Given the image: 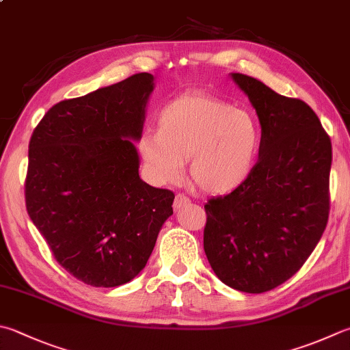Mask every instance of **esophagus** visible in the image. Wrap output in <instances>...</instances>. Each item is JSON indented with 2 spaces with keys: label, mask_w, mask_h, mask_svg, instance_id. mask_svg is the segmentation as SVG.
Listing matches in <instances>:
<instances>
[{
  "label": "esophagus",
  "mask_w": 350,
  "mask_h": 350,
  "mask_svg": "<svg viewBox=\"0 0 350 350\" xmlns=\"http://www.w3.org/2000/svg\"><path fill=\"white\" fill-rule=\"evenodd\" d=\"M189 202H190L189 196H186L184 193H178V195L175 196V201H174V208H175V210H180V208H183L184 206H187Z\"/></svg>",
  "instance_id": "obj_1"
}]
</instances>
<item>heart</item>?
<instances>
[{
    "mask_svg": "<svg viewBox=\"0 0 350 350\" xmlns=\"http://www.w3.org/2000/svg\"><path fill=\"white\" fill-rule=\"evenodd\" d=\"M138 140V150L158 183H176L189 158V174L207 193L233 192L247 181L260 148L254 117L210 96H183L167 103Z\"/></svg>",
    "mask_w": 350,
    "mask_h": 350,
    "instance_id": "1",
    "label": "heart"
}]
</instances>
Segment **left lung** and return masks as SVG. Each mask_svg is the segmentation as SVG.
Here are the masks:
<instances>
[{
    "label": "left lung",
    "mask_w": 350,
    "mask_h": 350,
    "mask_svg": "<svg viewBox=\"0 0 350 350\" xmlns=\"http://www.w3.org/2000/svg\"><path fill=\"white\" fill-rule=\"evenodd\" d=\"M230 76L259 117V160L242 186L204 206V252L227 286L260 294L293 278L325 232L332 144L300 98Z\"/></svg>",
    "instance_id": "8db88e82"
}]
</instances>
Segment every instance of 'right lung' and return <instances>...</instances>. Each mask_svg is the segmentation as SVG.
Instances as JSON below:
<instances>
[{"mask_svg":"<svg viewBox=\"0 0 350 350\" xmlns=\"http://www.w3.org/2000/svg\"><path fill=\"white\" fill-rule=\"evenodd\" d=\"M154 76L138 72L51 107L33 131L25 178L30 219L59 265L113 288L146 267L174 192L138 175Z\"/></svg>","mask_w":350,"mask_h":350,"instance_id":"1","label":"right lung"}]
</instances>
